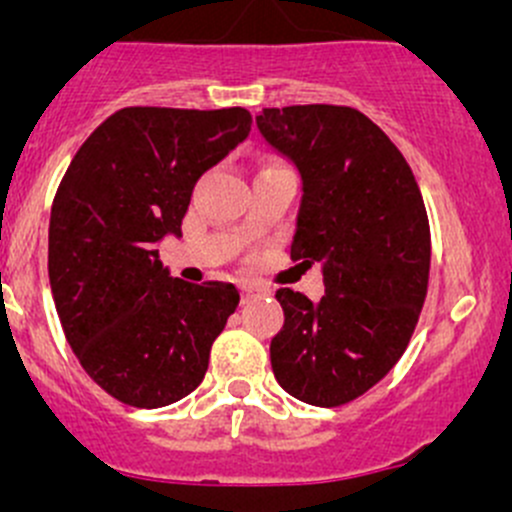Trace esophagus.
I'll return each instance as SVG.
<instances>
[{
  "instance_id": "esophagus-1",
  "label": "esophagus",
  "mask_w": 512,
  "mask_h": 512,
  "mask_svg": "<svg viewBox=\"0 0 512 512\" xmlns=\"http://www.w3.org/2000/svg\"><path fill=\"white\" fill-rule=\"evenodd\" d=\"M255 297H260V289L252 287V285H242V287H240V299H242V304L252 302V299H255Z\"/></svg>"
}]
</instances>
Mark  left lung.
I'll list each match as a JSON object with an SVG mask.
<instances>
[{"label":"left lung","instance_id":"1","mask_svg":"<svg viewBox=\"0 0 512 512\" xmlns=\"http://www.w3.org/2000/svg\"><path fill=\"white\" fill-rule=\"evenodd\" d=\"M257 128L299 170L292 260L322 265L327 287L317 304L277 289L285 324L270 344L272 371L304 404H349L411 342L431 267L426 205L399 148L356 108H265Z\"/></svg>","mask_w":512,"mask_h":512}]
</instances>
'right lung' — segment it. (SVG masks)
Instances as JSON below:
<instances>
[{"mask_svg": "<svg viewBox=\"0 0 512 512\" xmlns=\"http://www.w3.org/2000/svg\"><path fill=\"white\" fill-rule=\"evenodd\" d=\"M245 108L131 106L79 148L49 220V282L66 342L113 399L160 409L198 389L235 312L227 282L170 277L156 245L180 237L195 183L250 133Z\"/></svg>", "mask_w": 512, "mask_h": 512, "instance_id": "right-lung-1", "label": "right lung"}]
</instances>
